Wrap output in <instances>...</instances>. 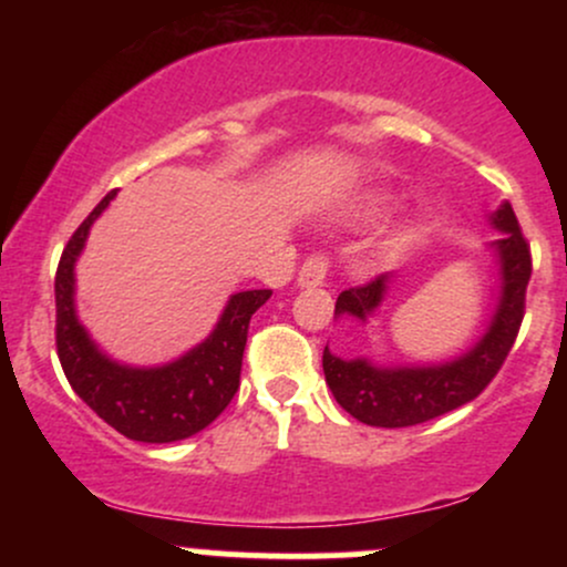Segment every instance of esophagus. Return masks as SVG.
<instances>
[{
    "label": "esophagus",
    "mask_w": 567,
    "mask_h": 567,
    "mask_svg": "<svg viewBox=\"0 0 567 567\" xmlns=\"http://www.w3.org/2000/svg\"><path fill=\"white\" fill-rule=\"evenodd\" d=\"M328 271H330V256H324V252H311V256L303 261L301 271H298V285H301V288L322 285L324 277H328Z\"/></svg>",
    "instance_id": "34e87169"
}]
</instances>
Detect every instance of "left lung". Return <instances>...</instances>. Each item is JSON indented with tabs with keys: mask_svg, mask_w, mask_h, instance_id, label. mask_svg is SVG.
I'll return each mask as SVG.
<instances>
[{
	"mask_svg": "<svg viewBox=\"0 0 567 567\" xmlns=\"http://www.w3.org/2000/svg\"><path fill=\"white\" fill-rule=\"evenodd\" d=\"M496 229L504 237L496 243L501 261V301L493 315L491 328L472 351L458 360L432 368H373L368 360H341L322 351V370L336 402L368 426L402 429L424 424L437 415L466 405L474 396L485 392V386L496 379V373L509 357L517 341L519 324L525 317V292L530 282V245L525 239L519 220L512 205H501L493 216ZM386 275L370 279L365 285L343 290L336 301V315H349L365 320L370 311L381 303L386 290Z\"/></svg>",
	"mask_w": 567,
	"mask_h": 567,
	"instance_id": "1",
	"label": "left lung"
}]
</instances>
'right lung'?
<instances>
[{"label":"right lung","mask_w":567,"mask_h":567,"mask_svg":"<svg viewBox=\"0 0 567 567\" xmlns=\"http://www.w3.org/2000/svg\"><path fill=\"white\" fill-rule=\"evenodd\" d=\"M116 192L95 205L63 247L55 271V349L63 373L90 408L135 442H175L210 426L239 389L250 317L271 290L231 296L210 338L162 368H127L95 349L74 315V261L93 220Z\"/></svg>","instance_id":"right-lung-1"}]
</instances>
